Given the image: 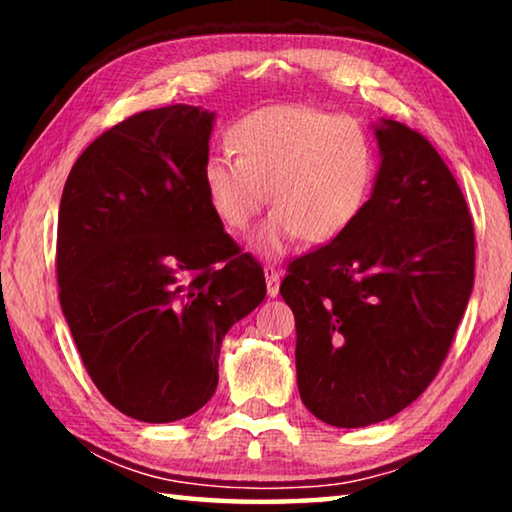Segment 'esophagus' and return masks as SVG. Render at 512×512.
<instances>
[{"label": "esophagus", "mask_w": 512, "mask_h": 512, "mask_svg": "<svg viewBox=\"0 0 512 512\" xmlns=\"http://www.w3.org/2000/svg\"><path fill=\"white\" fill-rule=\"evenodd\" d=\"M264 275H266V293L271 298H275L277 293H280V273H277L275 268L268 264V266H264Z\"/></svg>", "instance_id": "34e87169"}]
</instances>
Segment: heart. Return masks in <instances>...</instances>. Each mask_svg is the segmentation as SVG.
I'll use <instances>...</instances> for the list:
<instances>
[{
    "label": "heart",
    "instance_id": "heart-1",
    "mask_svg": "<svg viewBox=\"0 0 512 512\" xmlns=\"http://www.w3.org/2000/svg\"><path fill=\"white\" fill-rule=\"evenodd\" d=\"M230 155H210L203 189L225 228L246 230L262 207L275 210L255 237L257 250L280 255L300 237L325 244L366 205L377 160L357 121L307 106L248 112L225 133ZM269 196H265V189Z\"/></svg>",
    "mask_w": 512,
    "mask_h": 512
}]
</instances>
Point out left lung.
I'll list each match as a JSON object with an SVG mask.
<instances>
[{"label":"left lung","mask_w":512,"mask_h":512,"mask_svg":"<svg viewBox=\"0 0 512 512\" xmlns=\"http://www.w3.org/2000/svg\"><path fill=\"white\" fill-rule=\"evenodd\" d=\"M372 196L329 244L287 266L302 404L332 427H368L418 400L452 348L474 284V223L427 137L375 128Z\"/></svg>","instance_id":"obj_1"}]
</instances>
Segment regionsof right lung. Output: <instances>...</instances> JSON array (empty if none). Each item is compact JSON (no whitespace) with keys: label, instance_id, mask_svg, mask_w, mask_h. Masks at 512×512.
I'll return each mask as SVG.
<instances>
[{"label":"right lung","instance_id":"add662e5","mask_svg":"<svg viewBox=\"0 0 512 512\" xmlns=\"http://www.w3.org/2000/svg\"><path fill=\"white\" fill-rule=\"evenodd\" d=\"M214 112L144 110L99 135L60 198L58 298L83 366L128 418L173 422L219 384L228 329L266 296L203 189Z\"/></svg>","mask_w":512,"mask_h":512}]
</instances>
